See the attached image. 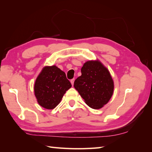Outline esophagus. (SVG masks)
Returning <instances> with one entry per match:
<instances>
[{"label": "esophagus", "mask_w": 152, "mask_h": 152, "mask_svg": "<svg viewBox=\"0 0 152 152\" xmlns=\"http://www.w3.org/2000/svg\"><path fill=\"white\" fill-rule=\"evenodd\" d=\"M74 81H75V79H72L70 80V82H71V83H72V85L73 86V85H74Z\"/></svg>", "instance_id": "1"}]
</instances>
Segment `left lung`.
<instances>
[{
	"mask_svg": "<svg viewBox=\"0 0 152 152\" xmlns=\"http://www.w3.org/2000/svg\"><path fill=\"white\" fill-rule=\"evenodd\" d=\"M81 73L74 82V87L87 105L101 109L109 102L114 92L109 71L99 60H89L83 64Z\"/></svg>",
	"mask_w": 152,
	"mask_h": 152,
	"instance_id": "obj_1",
	"label": "left lung"
}]
</instances>
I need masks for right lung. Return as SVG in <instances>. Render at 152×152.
Wrapping results in <instances>:
<instances>
[{
	"label": "right lung",
	"instance_id": "right-lung-1",
	"mask_svg": "<svg viewBox=\"0 0 152 152\" xmlns=\"http://www.w3.org/2000/svg\"><path fill=\"white\" fill-rule=\"evenodd\" d=\"M72 87L66 73L56 66H45L34 84V95L40 106L53 109L60 103L64 94Z\"/></svg>",
	"mask_w": 152,
	"mask_h": 152
}]
</instances>
